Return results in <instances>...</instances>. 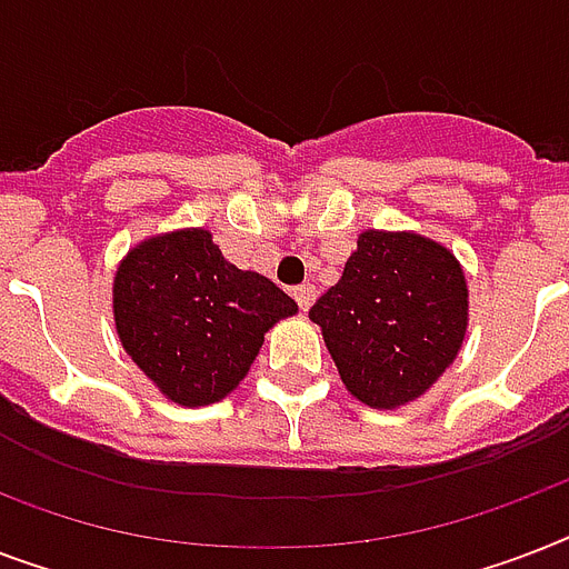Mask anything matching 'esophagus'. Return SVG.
<instances>
[{"label": "esophagus", "instance_id": "esophagus-1", "mask_svg": "<svg viewBox=\"0 0 569 569\" xmlns=\"http://www.w3.org/2000/svg\"><path fill=\"white\" fill-rule=\"evenodd\" d=\"M292 295H295V301H298V307H301V310L307 312L312 307V301H316V286L303 283V286H298V289H295Z\"/></svg>", "mask_w": 569, "mask_h": 569}]
</instances>
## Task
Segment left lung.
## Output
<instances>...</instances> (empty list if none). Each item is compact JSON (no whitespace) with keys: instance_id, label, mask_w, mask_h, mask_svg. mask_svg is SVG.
<instances>
[{"instance_id":"obj_1","label":"left lung","mask_w":569,"mask_h":569,"mask_svg":"<svg viewBox=\"0 0 569 569\" xmlns=\"http://www.w3.org/2000/svg\"><path fill=\"white\" fill-rule=\"evenodd\" d=\"M310 319L348 392L375 410H398L422 398L463 348L467 274L422 232L363 230Z\"/></svg>"}]
</instances>
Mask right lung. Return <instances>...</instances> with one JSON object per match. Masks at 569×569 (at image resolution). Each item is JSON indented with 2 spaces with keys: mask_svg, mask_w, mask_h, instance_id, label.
<instances>
[{
  "mask_svg": "<svg viewBox=\"0 0 569 569\" xmlns=\"http://www.w3.org/2000/svg\"><path fill=\"white\" fill-rule=\"evenodd\" d=\"M111 312L123 351L168 401L206 407L239 387L298 303L227 262L206 227L159 232L120 259Z\"/></svg>",
  "mask_w": 569,
  "mask_h": 569,
  "instance_id": "add662e5",
  "label": "right lung"
}]
</instances>
